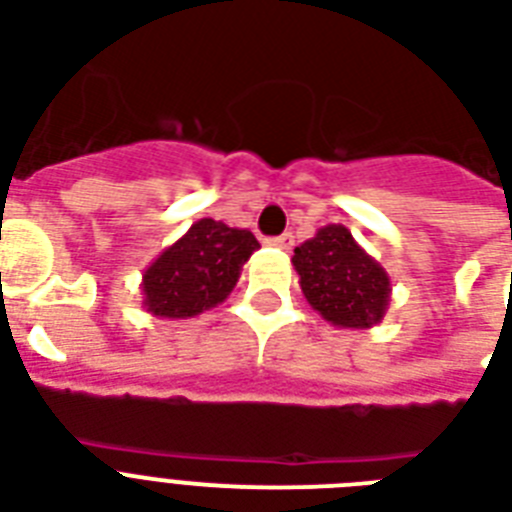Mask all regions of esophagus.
Segmentation results:
<instances>
[{"mask_svg": "<svg viewBox=\"0 0 512 512\" xmlns=\"http://www.w3.org/2000/svg\"><path fill=\"white\" fill-rule=\"evenodd\" d=\"M295 239H292V233H281V236H273L268 239V247H276V249H292Z\"/></svg>", "mask_w": 512, "mask_h": 512, "instance_id": "1", "label": "esophagus"}]
</instances>
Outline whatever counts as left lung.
Returning a JSON list of instances; mask_svg holds the SVG:
<instances>
[{
    "label": "left lung",
    "instance_id": "8db88e82",
    "mask_svg": "<svg viewBox=\"0 0 512 512\" xmlns=\"http://www.w3.org/2000/svg\"><path fill=\"white\" fill-rule=\"evenodd\" d=\"M300 289L321 319L340 329H369L385 319L390 276L353 233L340 223L324 225L292 255Z\"/></svg>",
    "mask_w": 512,
    "mask_h": 512
}]
</instances>
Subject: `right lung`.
<instances>
[{
  "label": "right lung",
  "instance_id": "obj_1",
  "mask_svg": "<svg viewBox=\"0 0 512 512\" xmlns=\"http://www.w3.org/2000/svg\"><path fill=\"white\" fill-rule=\"evenodd\" d=\"M260 249L247 228L201 217L143 271V308L159 319H193L231 295Z\"/></svg>",
  "mask_w": 512,
  "mask_h": 512
}]
</instances>
